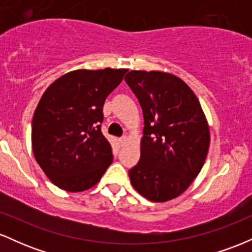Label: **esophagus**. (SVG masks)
<instances>
[{"label":"esophagus","mask_w":252,"mask_h":252,"mask_svg":"<svg viewBox=\"0 0 252 252\" xmlns=\"http://www.w3.org/2000/svg\"><path fill=\"white\" fill-rule=\"evenodd\" d=\"M126 141H128V137H126V136H122V137L120 138V144L123 147L124 144L126 143Z\"/></svg>","instance_id":"esophagus-1"}]
</instances>
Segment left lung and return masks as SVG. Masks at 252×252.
<instances>
[{
	"label": "left lung",
	"mask_w": 252,
	"mask_h": 252,
	"mask_svg": "<svg viewBox=\"0 0 252 252\" xmlns=\"http://www.w3.org/2000/svg\"><path fill=\"white\" fill-rule=\"evenodd\" d=\"M126 82L143 111L141 158L129 170L132 187L150 201L174 199L200 173L210 130L200 103L184 80L160 71H130Z\"/></svg>",
	"instance_id": "obj_1"
}]
</instances>
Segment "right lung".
<instances>
[{
	"instance_id": "obj_1",
	"label": "right lung",
	"mask_w": 252,
	"mask_h": 252,
	"mask_svg": "<svg viewBox=\"0 0 252 252\" xmlns=\"http://www.w3.org/2000/svg\"><path fill=\"white\" fill-rule=\"evenodd\" d=\"M126 71H72L42 94L32 122V148L43 173L59 189H91L111 164V146L100 130L103 105Z\"/></svg>"
}]
</instances>
